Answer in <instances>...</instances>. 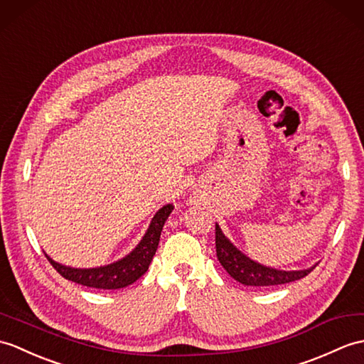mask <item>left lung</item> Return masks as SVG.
<instances>
[{
  "mask_svg": "<svg viewBox=\"0 0 364 364\" xmlns=\"http://www.w3.org/2000/svg\"><path fill=\"white\" fill-rule=\"evenodd\" d=\"M215 251L218 262L230 273V276L237 282L251 287L289 284L306 277L316 267L314 265L307 269H298V272H282V269L260 265L257 262L245 256L240 250L235 248L230 239H226V235L222 232L218 225H215Z\"/></svg>",
  "mask_w": 364,
  "mask_h": 364,
  "instance_id": "8db88e82",
  "label": "left lung"
}]
</instances>
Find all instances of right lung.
<instances>
[{
    "label": "right lung",
    "mask_w": 364,
    "mask_h": 364,
    "mask_svg": "<svg viewBox=\"0 0 364 364\" xmlns=\"http://www.w3.org/2000/svg\"><path fill=\"white\" fill-rule=\"evenodd\" d=\"M172 209V205H166L159 209L155 217L151 218L149 230L144 234L138 247L124 259L113 262L109 265L97 268H71L58 264V262L53 260L48 255L45 256L50 262V265L57 269V273H60L68 281L100 290L124 289V287L136 282L149 269L150 262L156 252L159 237H161L163 226L167 217L171 215Z\"/></svg>",
    "instance_id": "1"
}]
</instances>
